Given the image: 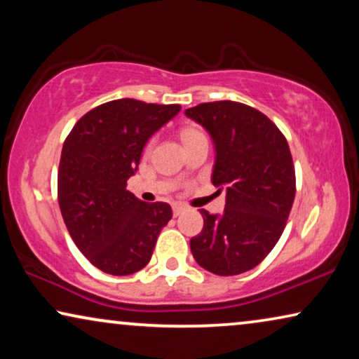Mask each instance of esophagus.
Segmentation results:
<instances>
[{
	"label": "esophagus",
	"mask_w": 359,
	"mask_h": 359,
	"mask_svg": "<svg viewBox=\"0 0 359 359\" xmlns=\"http://www.w3.org/2000/svg\"><path fill=\"white\" fill-rule=\"evenodd\" d=\"M186 208L183 204H173V215L175 217H178L180 214H183V210H184Z\"/></svg>",
	"instance_id": "esophagus-1"
}]
</instances>
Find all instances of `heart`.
I'll return each mask as SVG.
<instances>
[{
    "label": "heart",
    "mask_w": 359,
    "mask_h": 359,
    "mask_svg": "<svg viewBox=\"0 0 359 359\" xmlns=\"http://www.w3.org/2000/svg\"><path fill=\"white\" fill-rule=\"evenodd\" d=\"M198 135H201V134L194 129H184L183 132H181V139H183V142L193 139V137H198Z\"/></svg>",
    "instance_id": "b5f03b06"
}]
</instances>
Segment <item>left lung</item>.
Here are the masks:
<instances>
[{
  "mask_svg": "<svg viewBox=\"0 0 359 359\" xmlns=\"http://www.w3.org/2000/svg\"><path fill=\"white\" fill-rule=\"evenodd\" d=\"M184 114L212 139L210 180L225 189L222 214L201 209L204 227L191 238V252L210 273L242 274L266 258L286 227L296 196L287 140L266 116L242 102H204Z\"/></svg>",
  "mask_w": 359,
  "mask_h": 359,
  "instance_id": "1",
  "label": "left lung"
}]
</instances>
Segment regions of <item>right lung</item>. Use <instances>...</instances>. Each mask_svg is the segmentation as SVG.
<instances>
[{"label": "right lung", "instance_id": "add662e5", "mask_svg": "<svg viewBox=\"0 0 359 359\" xmlns=\"http://www.w3.org/2000/svg\"><path fill=\"white\" fill-rule=\"evenodd\" d=\"M181 111L178 104L116 100L73 127L58 166V204L78 250L102 273L127 276L150 262L170 204L144 203L126 188L150 137Z\"/></svg>", "mask_w": 359, "mask_h": 359}]
</instances>
